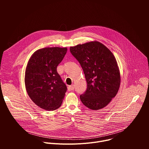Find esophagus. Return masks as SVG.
I'll return each instance as SVG.
<instances>
[{
	"instance_id": "obj_1",
	"label": "esophagus",
	"mask_w": 149,
	"mask_h": 149,
	"mask_svg": "<svg viewBox=\"0 0 149 149\" xmlns=\"http://www.w3.org/2000/svg\"><path fill=\"white\" fill-rule=\"evenodd\" d=\"M68 91H73L74 90V85H71V86H70L68 87Z\"/></svg>"
}]
</instances>
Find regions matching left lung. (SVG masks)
Here are the masks:
<instances>
[{
  "mask_svg": "<svg viewBox=\"0 0 149 149\" xmlns=\"http://www.w3.org/2000/svg\"><path fill=\"white\" fill-rule=\"evenodd\" d=\"M70 50L80 63L87 83L86 91L79 96L81 102L93 110L104 108L120 87V71L114 55L97 41L77 45Z\"/></svg>",
  "mask_w": 149,
  "mask_h": 149,
  "instance_id": "left-lung-1",
  "label": "left lung"
}]
</instances>
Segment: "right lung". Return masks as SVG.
<instances>
[{
    "label": "right lung",
    "mask_w": 149,
    "mask_h": 149,
    "mask_svg": "<svg viewBox=\"0 0 149 149\" xmlns=\"http://www.w3.org/2000/svg\"><path fill=\"white\" fill-rule=\"evenodd\" d=\"M67 48H45L35 52L25 71L27 93L33 102L48 111L61 105L67 87L57 72V67L64 58Z\"/></svg>",
    "instance_id": "obj_1"
}]
</instances>
